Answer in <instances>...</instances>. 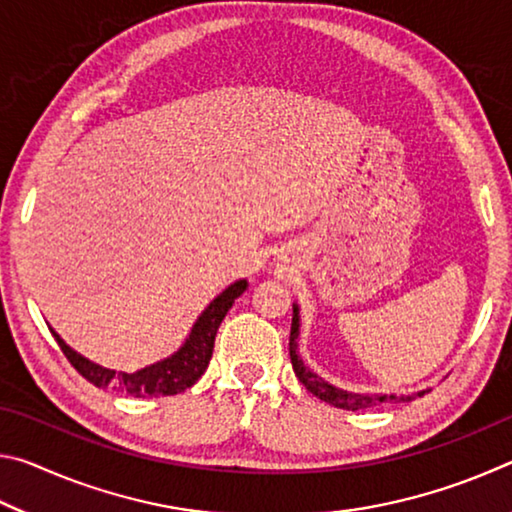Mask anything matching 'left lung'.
Returning <instances> with one entry per match:
<instances>
[{
    "instance_id": "1",
    "label": "left lung",
    "mask_w": 512,
    "mask_h": 512,
    "mask_svg": "<svg viewBox=\"0 0 512 512\" xmlns=\"http://www.w3.org/2000/svg\"><path fill=\"white\" fill-rule=\"evenodd\" d=\"M298 336H300V311L298 305H293V320H291V336H289V354L293 363V372L302 381V386L307 388L309 393H314L318 400L336 406V409L345 411H361L370 409V406H379L386 402H411L415 397H422L427 391L411 393V395H366V393H350L343 391V388H336L327 384L323 377H318L316 372H311L302 359L298 357Z\"/></svg>"
}]
</instances>
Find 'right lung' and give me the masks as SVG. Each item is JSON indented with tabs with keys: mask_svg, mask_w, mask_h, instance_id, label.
Wrapping results in <instances>:
<instances>
[{
	"mask_svg": "<svg viewBox=\"0 0 512 512\" xmlns=\"http://www.w3.org/2000/svg\"><path fill=\"white\" fill-rule=\"evenodd\" d=\"M248 282L237 280L230 284L228 289L219 293L192 327V332L180 345L178 352H173L171 357L162 359L158 363H151L137 372H121L103 368L99 363L81 357L79 352H74L69 345L60 339V336L51 329L60 350L67 357V361L81 372V375L94 384L97 388H112V391L133 395V397H160V395H178L187 391L189 386H194L201 379L203 372L207 370V363L212 359L214 339L219 332L221 320L228 314L232 302H235L241 293L246 291Z\"/></svg>",
	"mask_w": 512,
	"mask_h": 512,
	"instance_id": "obj_1",
	"label": "right lung"
}]
</instances>
